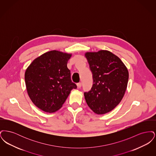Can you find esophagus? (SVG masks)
Masks as SVG:
<instances>
[{"label":"esophagus","instance_id":"1","mask_svg":"<svg viewBox=\"0 0 156 156\" xmlns=\"http://www.w3.org/2000/svg\"><path fill=\"white\" fill-rule=\"evenodd\" d=\"M76 86H77V87H78V88H80L81 87H82V83L81 82H79V83H78L77 84H76Z\"/></svg>","mask_w":156,"mask_h":156}]
</instances>
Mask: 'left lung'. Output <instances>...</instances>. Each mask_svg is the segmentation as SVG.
I'll list each match as a JSON object with an SVG mask.
<instances>
[{"label": "left lung", "instance_id": "1", "mask_svg": "<svg viewBox=\"0 0 156 156\" xmlns=\"http://www.w3.org/2000/svg\"><path fill=\"white\" fill-rule=\"evenodd\" d=\"M85 56L92 74L93 85L85 99L90 109L98 115L112 111L126 92L129 72L118 56L108 50L87 52Z\"/></svg>", "mask_w": 156, "mask_h": 156}]
</instances>
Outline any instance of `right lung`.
I'll return each mask as SVG.
<instances>
[{
  "instance_id": "obj_1",
  "label": "right lung",
  "mask_w": 156,
  "mask_h": 156,
  "mask_svg": "<svg viewBox=\"0 0 156 156\" xmlns=\"http://www.w3.org/2000/svg\"><path fill=\"white\" fill-rule=\"evenodd\" d=\"M72 54L52 50L34 59L24 75L32 102L47 113L57 111L76 85L71 81L67 62Z\"/></svg>"
}]
</instances>
